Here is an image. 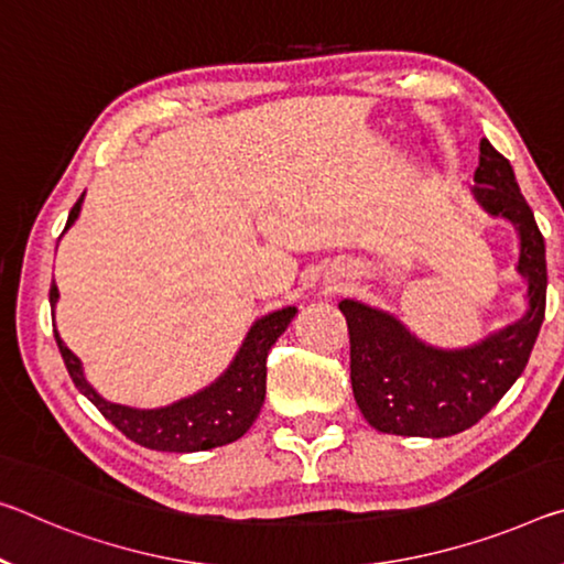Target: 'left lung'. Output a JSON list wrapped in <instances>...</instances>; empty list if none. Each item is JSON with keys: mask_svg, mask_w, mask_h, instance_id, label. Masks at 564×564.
I'll return each mask as SVG.
<instances>
[{"mask_svg": "<svg viewBox=\"0 0 564 564\" xmlns=\"http://www.w3.org/2000/svg\"><path fill=\"white\" fill-rule=\"evenodd\" d=\"M477 203L505 218L520 236L517 273L527 281V311L514 324L467 348L424 344L387 311L361 301L338 303L351 341V387L366 422L383 434L442 436L475 426L520 379L544 321L547 261L534 213L517 185L509 160L479 142Z\"/></svg>", "mask_w": 564, "mask_h": 564, "instance_id": "obj_1", "label": "left lung"}]
</instances>
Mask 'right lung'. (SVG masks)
I'll use <instances>...</instances> for the list:
<instances>
[{"mask_svg": "<svg viewBox=\"0 0 564 564\" xmlns=\"http://www.w3.org/2000/svg\"><path fill=\"white\" fill-rule=\"evenodd\" d=\"M85 193L69 210L65 230L73 226L83 208ZM59 299L57 285L52 283L50 303L55 308ZM296 306H285L273 311L263 318H258L240 344L236 359L210 387L200 389L198 394L185 397L175 404L160 409H132L102 399L97 391L89 387L83 371V361L69 351L62 341L57 328L55 338L59 346L62 359L73 377L79 394H85L93 404L100 409V414L112 422L120 432L145 449L155 452H205L213 446L230 444L243 436L261 414L265 399V359L271 346L279 341L289 324L296 316Z\"/></svg>", "mask_w": 564, "mask_h": 564, "instance_id": "1", "label": "right lung"}]
</instances>
